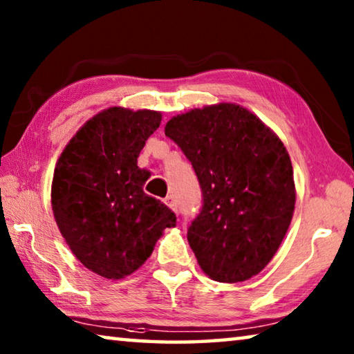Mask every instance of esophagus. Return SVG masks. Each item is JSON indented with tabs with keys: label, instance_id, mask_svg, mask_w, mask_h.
I'll list each match as a JSON object with an SVG mask.
<instances>
[{
	"label": "esophagus",
	"instance_id": "1",
	"mask_svg": "<svg viewBox=\"0 0 354 354\" xmlns=\"http://www.w3.org/2000/svg\"><path fill=\"white\" fill-rule=\"evenodd\" d=\"M164 201H165V205L171 209V211L178 212V205H176V200H175V196H173V195H169V196H167V198H165Z\"/></svg>",
	"mask_w": 354,
	"mask_h": 354
}]
</instances>
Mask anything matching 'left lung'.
I'll return each instance as SVG.
<instances>
[{
	"mask_svg": "<svg viewBox=\"0 0 354 354\" xmlns=\"http://www.w3.org/2000/svg\"><path fill=\"white\" fill-rule=\"evenodd\" d=\"M165 136L190 160L203 192V207L187 230L201 270L220 283L254 277L278 251L295 209L284 143L232 103L173 117Z\"/></svg>",
	"mask_w": 354,
	"mask_h": 354,
	"instance_id": "8db88e82",
	"label": "left lung"
}]
</instances>
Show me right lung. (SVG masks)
Listing matches in <instances>:
<instances>
[{
	"label": "right lung",
	"mask_w": 354,
	"mask_h": 354,
	"mask_svg": "<svg viewBox=\"0 0 354 354\" xmlns=\"http://www.w3.org/2000/svg\"><path fill=\"white\" fill-rule=\"evenodd\" d=\"M162 113L109 107L73 136L59 158L51 205L59 231L84 267L107 279L134 273L176 215L143 192L137 167Z\"/></svg>",
	"instance_id": "add662e5"
}]
</instances>
